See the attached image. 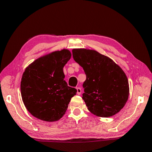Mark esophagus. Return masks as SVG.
I'll list each match as a JSON object with an SVG mask.
<instances>
[{"mask_svg":"<svg viewBox=\"0 0 152 152\" xmlns=\"http://www.w3.org/2000/svg\"><path fill=\"white\" fill-rule=\"evenodd\" d=\"M76 89H77V94L78 95H81V89L80 88V87H77Z\"/></svg>","mask_w":152,"mask_h":152,"instance_id":"obj_1","label":"esophagus"}]
</instances>
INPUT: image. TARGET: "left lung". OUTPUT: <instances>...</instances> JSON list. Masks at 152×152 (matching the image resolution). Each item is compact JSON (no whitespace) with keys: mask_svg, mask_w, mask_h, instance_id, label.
I'll return each instance as SVG.
<instances>
[{"mask_svg":"<svg viewBox=\"0 0 152 152\" xmlns=\"http://www.w3.org/2000/svg\"><path fill=\"white\" fill-rule=\"evenodd\" d=\"M72 53L86 75L82 98L89 111L102 118L118 113L129 97V83L124 71L112 59L96 50L74 49Z\"/></svg>","mask_w":152,"mask_h":152,"instance_id":"8db88e82","label":"left lung"}]
</instances>
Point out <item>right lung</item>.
<instances>
[{"label":"right lung","instance_id":"add662e5","mask_svg":"<svg viewBox=\"0 0 152 152\" xmlns=\"http://www.w3.org/2000/svg\"><path fill=\"white\" fill-rule=\"evenodd\" d=\"M67 49L37 58L26 67L20 82L23 102L34 117L55 121L65 113L77 89L64 80L63 67L71 58Z\"/></svg>","mask_w":152,"mask_h":152}]
</instances>
